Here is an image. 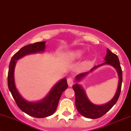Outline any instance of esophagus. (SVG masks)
Wrapping results in <instances>:
<instances>
[{
    "label": "esophagus",
    "instance_id": "esophagus-1",
    "mask_svg": "<svg viewBox=\"0 0 131 131\" xmlns=\"http://www.w3.org/2000/svg\"><path fill=\"white\" fill-rule=\"evenodd\" d=\"M67 83H68L69 86L72 87V85L73 84V83H74V80H73V78L71 77H69L67 78Z\"/></svg>",
    "mask_w": 131,
    "mask_h": 131
}]
</instances>
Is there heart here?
<instances>
[{"label":"heart","instance_id":"obj_1","mask_svg":"<svg viewBox=\"0 0 131 131\" xmlns=\"http://www.w3.org/2000/svg\"><path fill=\"white\" fill-rule=\"evenodd\" d=\"M82 54L83 52L81 51H75L69 53V54L67 55V58H68L69 60H75L80 58V57L82 56Z\"/></svg>","mask_w":131,"mask_h":131}]
</instances>
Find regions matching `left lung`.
Here are the masks:
<instances>
[{
    "label": "left lung",
    "mask_w": 131,
    "mask_h": 131,
    "mask_svg": "<svg viewBox=\"0 0 131 131\" xmlns=\"http://www.w3.org/2000/svg\"><path fill=\"white\" fill-rule=\"evenodd\" d=\"M105 62L101 65L94 67V68L91 69V71H92L93 69L97 68V67L104 65V64H109V65L113 66L117 70L118 76H119V83H118V89L115 96L110 102L105 104V105H95L89 101V99L86 97V95L85 92L80 85L75 84V85H73V86H72L75 91L76 108L78 112L82 116L86 118H91V119H96V118H99L102 116L107 112H108L113 107V106L116 104L118 98H119V95H120L123 80V73L119 59H118L117 55L113 53L108 49H107V53L105 58ZM88 73V72L77 75L76 80L77 81H79Z\"/></svg>",
    "instance_id": "8db88e82"
}]
</instances>
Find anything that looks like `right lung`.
Here are the masks:
<instances>
[{
  "label": "right lung",
  "instance_id": "obj_1",
  "mask_svg": "<svg viewBox=\"0 0 131 131\" xmlns=\"http://www.w3.org/2000/svg\"><path fill=\"white\" fill-rule=\"evenodd\" d=\"M45 43V41L36 42L21 48L11 59L8 72V86L18 107L26 114L38 118L47 117L54 113L61 95L68 87L67 80L64 78L59 81L48 95L40 102H29L23 99L16 90L14 80V69L17 60L22 57L31 53L44 51Z\"/></svg>",
  "mask_w": 131,
  "mask_h": 131
}]
</instances>
